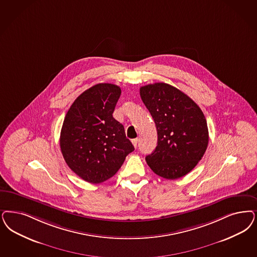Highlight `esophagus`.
I'll list each match as a JSON object with an SVG mask.
<instances>
[{
	"label": "esophagus",
	"mask_w": 257,
	"mask_h": 257,
	"mask_svg": "<svg viewBox=\"0 0 257 257\" xmlns=\"http://www.w3.org/2000/svg\"><path fill=\"white\" fill-rule=\"evenodd\" d=\"M138 142H139L138 139H134V140H132V143H133V145L136 148L138 147Z\"/></svg>",
	"instance_id": "1"
}]
</instances>
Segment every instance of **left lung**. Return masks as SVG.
Listing matches in <instances>:
<instances>
[{
    "label": "left lung",
    "mask_w": 257,
    "mask_h": 257,
    "mask_svg": "<svg viewBox=\"0 0 257 257\" xmlns=\"http://www.w3.org/2000/svg\"><path fill=\"white\" fill-rule=\"evenodd\" d=\"M140 93L158 131V145L146 157L147 164L163 178L184 177L202 159L208 146L203 112L191 97L168 83L148 84Z\"/></svg>",
    "instance_id": "obj_1"
}]
</instances>
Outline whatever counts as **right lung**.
Masks as SVG:
<instances>
[{
	"label": "right lung",
	"instance_id": "obj_1",
	"mask_svg": "<svg viewBox=\"0 0 257 257\" xmlns=\"http://www.w3.org/2000/svg\"><path fill=\"white\" fill-rule=\"evenodd\" d=\"M120 87L98 83L75 99L62 123L60 145L68 167L89 183L104 182L135 150L113 117Z\"/></svg>",
	"mask_w": 257,
	"mask_h": 257
}]
</instances>
